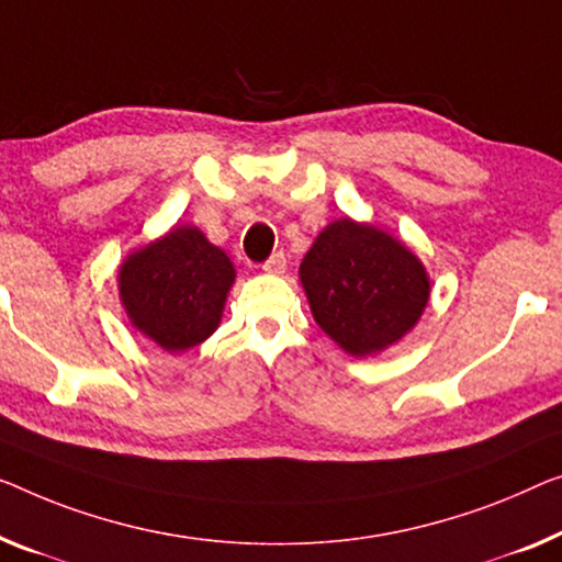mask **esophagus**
Segmentation results:
<instances>
[{"mask_svg":"<svg viewBox=\"0 0 562 562\" xmlns=\"http://www.w3.org/2000/svg\"><path fill=\"white\" fill-rule=\"evenodd\" d=\"M284 267H288V259H284L282 252H274V255L262 265V270H265L267 274H282Z\"/></svg>","mask_w":562,"mask_h":562,"instance_id":"obj_1","label":"esophagus"}]
</instances>
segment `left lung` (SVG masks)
Here are the masks:
<instances>
[{
	"label": "left lung",
	"instance_id": "obj_1",
	"mask_svg": "<svg viewBox=\"0 0 562 562\" xmlns=\"http://www.w3.org/2000/svg\"><path fill=\"white\" fill-rule=\"evenodd\" d=\"M300 282L315 323L353 358L383 353L412 333L431 297L422 259L386 229L350 216L317 234Z\"/></svg>",
	"mask_w": 562,
	"mask_h": 562
}]
</instances>
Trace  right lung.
I'll use <instances>...</instances> for the list:
<instances>
[{
	"instance_id": "1",
	"label": "right lung",
	"mask_w": 562,
	"mask_h": 562,
	"mask_svg": "<svg viewBox=\"0 0 562 562\" xmlns=\"http://www.w3.org/2000/svg\"><path fill=\"white\" fill-rule=\"evenodd\" d=\"M234 278L224 249L194 224H173L123 259L119 295L133 328L176 356L220 328Z\"/></svg>"
}]
</instances>
